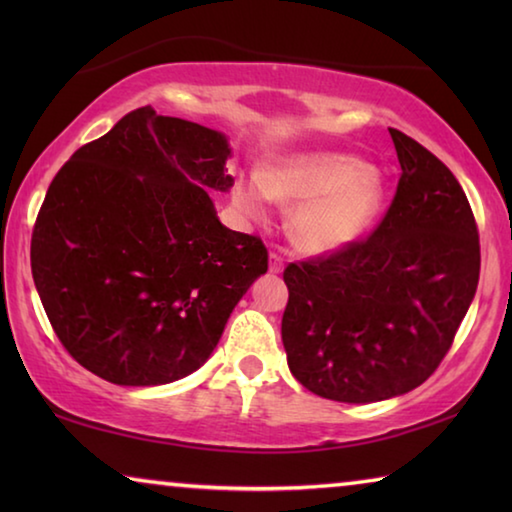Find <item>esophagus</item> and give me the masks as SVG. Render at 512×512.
<instances>
[{
    "instance_id": "1",
    "label": "esophagus",
    "mask_w": 512,
    "mask_h": 512,
    "mask_svg": "<svg viewBox=\"0 0 512 512\" xmlns=\"http://www.w3.org/2000/svg\"><path fill=\"white\" fill-rule=\"evenodd\" d=\"M284 268V259H282V255H277V253H271L268 255V271L271 273H280Z\"/></svg>"
}]
</instances>
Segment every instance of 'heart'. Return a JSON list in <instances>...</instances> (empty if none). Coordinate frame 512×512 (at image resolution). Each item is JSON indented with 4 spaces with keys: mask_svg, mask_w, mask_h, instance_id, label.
<instances>
[{
    "mask_svg": "<svg viewBox=\"0 0 512 512\" xmlns=\"http://www.w3.org/2000/svg\"><path fill=\"white\" fill-rule=\"evenodd\" d=\"M268 196L300 203L291 232L309 253H332L363 235L379 212L381 180L366 162L341 153L300 155L266 169L262 183L248 178L235 187V203L248 219L262 221Z\"/></svg>",
    "mask_w": 512,
    "mask_h": 512,
    "instance_id": "heart-1",
    "label": "heart"
}]
</instances>
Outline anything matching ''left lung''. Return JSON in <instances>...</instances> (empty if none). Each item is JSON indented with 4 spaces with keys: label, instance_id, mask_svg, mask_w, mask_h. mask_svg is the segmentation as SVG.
<instances>
[{
    "label": "left lung",
    "instance_id": "obj_1",
    "mask_svg": "<svg viewBox=\"0 0 512 512\" xmlns=\"http://www.w3.org/2000/svg\"><path fill=\"white\" fill-rule=\"evenodd\" d=\"M388 133L402 173L375 230L284 268L289 368L334 402L388 400L427 381L479 284V230L463 187L413 137Z\"/></svg>",
    "mask_w": 512,
    "mask_h": 512
}]
</instances>
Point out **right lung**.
I'll return each instance as SVG.
<instances>
[{
    "mask_svg": "<svg viewBox=\"0 0 512 512\" xmlns=\"http://www.w3.org/2000/svg\"><path fill=\"white\" fill-rule=\"evenodd\" d=\"M221 133L151 106L81 146L51 180L31 273L58 341L121 386H160L210 357L241 296L268 271L255 235L216 219L228 192Z\"/></svg>",
    "mask_w": 512,
    "mask_h": 512,
    "instance_id": "1",
    "label": "right lung"
}]
</instances>
